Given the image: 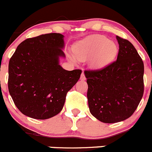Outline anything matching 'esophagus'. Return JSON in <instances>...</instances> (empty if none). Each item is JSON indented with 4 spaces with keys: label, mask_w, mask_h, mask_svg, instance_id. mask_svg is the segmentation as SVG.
Instances as JSON below:
<instances>
[{
    "label": "esophagus",
    "mask_w": 152,
    "mask_h": 152,
    "mask_svg": "<svg viewBox=\"0 0 152 152\" xmlns=\"http://www.w3.org/2000/svg\"><path fill=\"white\" fill-rule=\"evenodd\" d=\"M80 79L83 80H86V76H85V74H84L83 72L82 74H81V75H80Z\"/></svg>",
    "instance_id": "obj_1"
}]
</instances>
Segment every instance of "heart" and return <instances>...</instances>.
I'll return each mask as SVG.
<instances>
[{
  "instance_id": "heart-1",
  "label": "heart",
  "mask_w": 152,
  "mask_h": 152,
  "mask_svg": "<svg viewBox=\"0 0 152 152\" xmlns=\"http://www.w3.org/2000/svg\"><path fill=\"white\" fill-rule=\"evenodd\" d=\"M118 51V46L115 42L100 34L88 36L74 46V53L77 59L86 60L93 55L91 65L94 68H101L111 62Z\"/></svg>"
}]
</instances>
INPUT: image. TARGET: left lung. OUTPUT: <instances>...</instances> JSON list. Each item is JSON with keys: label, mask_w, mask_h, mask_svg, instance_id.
Segmentation results:
<instances>
[{"label": "left lung", "mask_w": 152, "mask_h": 152, "mask_svg": "<svg viewBox=\"0 0 152 152\" xmlns=\"http://www.w3.org/2000/svg\"><path fill=\"white\" fill-rule=\"evenodd\" d=\"M116 61L96 70H85L88 107L91 115L106 124L130 118L144 91V65L132 43L117 36Z\"/></svg>", "instance_id": "obj_1"}]
</instances>
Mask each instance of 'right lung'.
<instances>
[{"instance_id":"1","label":"right lung","mask_w":152,"mask_h":152,"mask_svg":"<svg viewBox=\"0 0 152 152\" xmlns=\"http://www.w3.org/2000/svg\"><path fill=\"white\" fill-rule=\"evenodd\" d=\"M64 36L49 33L18 45L9 63L8 88L21 113L45 120L61 112L66 94L78 81L80 69L67 71L59 64Z\"/></svg>"}]
</instances>
